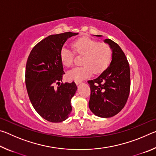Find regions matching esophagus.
<instances>
[{
  "mask_svg": "<svg viewBox=\"0 0 156 156\" xmlns=\"http://www.w3.org/2000/svg\"><path fill=\"white\" fill-rule=\"evenodd\" d=\"M75 83H76V84H79L81 83V82L80 81H75Z\"/></svg>",
  "mask_w": 156,
  "mask_h": 156,
  "instance_id": "34e87169",
  "label": "esophagus"
}]
</instances>
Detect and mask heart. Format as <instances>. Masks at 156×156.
Wrapping results in <instances>:
<instances>
[{
  "label": "heart",
  "instance_id": "b5f03b06",
  "mask_svg": "<svg viewBox=\"0 0 156 156\" xmlns=\"http://www.w3.org/2000/svg\"><path fill=\"white\" fill-rule=\"evenodd\" d=\"M76 54L83 55L80 67L73 68L67 72L70 80L82 81L94 73L102 72L109 65L112 60V51L109 44L100 43L89 38H82L76 41L72 44ZM61 62L66 67L72 66L73 62V52L67 47H62L60 52Z\"/></svg>",
  "mask_w": 156,
  "mask_h": 156
}]
</instances>
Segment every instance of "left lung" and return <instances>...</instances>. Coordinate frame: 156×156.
Returning a JSON list of instances; mask_svg holds the SVG:
<instances>
[{
	"label": "left lung",
	"mask_w": 156,
	"mask_h": 156,
	"mask_svg": "<svg viewBox=\"0 0 156 156\" xmlns=\"http://www.w3.org/2000/svg\"><path fill=\"white\" fill-rule=\"evenodd\" d=\"M104 42L112 49V61L96 78L88 81L91 89L89 107L95 115L107 118L118 114L127 101L130 91V69L120 46L111 39H105Z\"/></svg>",
	"instance_id": "left-lung-1"
}]
</instances>
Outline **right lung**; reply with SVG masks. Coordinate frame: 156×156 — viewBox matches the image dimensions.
I'll list each match as a JSON object with an SVG mask.
<instances>
[{
  "label": "right lung",
  "instance_id": "right-lung-1",
  "mask_svg": "<svg viewBox=\"0 0 156 156\" xmlns=\"http://www.w3.org/2000/svg\"><path fill=\"white\" fill-rule=\"evenodd\" d=\"M78 34L65 32L47 36L28 57L25 70L28 96L36 112L49 122H62L72 110L71 100L77 86L74 82L60 83L65 72L60 52L67 39Z\"/></svg>",
  "mask_w": 156,
  "mask_h": 156
}]
</instances>
